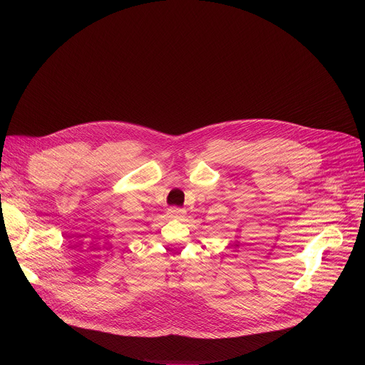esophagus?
<instances>
[{"instance_id": "34e87169", "label": "esophagus", "mask_w": 365, "mask_h": 365, "mask_svg": "<svg viewBox=\"0 0 365 365\" xmlns=\"http://www.w3.org/2000/svg\"><path fill=\"white\" fill-rule=\"evenodd\" d=\"M169 214L176 217V218H183L186 215V211L183 210V207H178V206H172L169 207Z\"/></svg>"}]
</instances>
